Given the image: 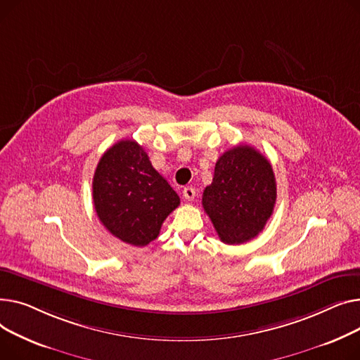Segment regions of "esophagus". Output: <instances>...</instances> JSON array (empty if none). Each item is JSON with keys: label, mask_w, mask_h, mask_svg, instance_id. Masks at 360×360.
<instances>
[{"label": "esophagus", "mask_w": 360, "mask_h": 360, "mask_svg": "<svg viewBox=\"0 0 360 360\" xmlns=\"http://www.w3.org/2000/svg\"><path fill=\"white\" fill-rule=\"evenodd\" d=\"M183 196H184V199L186 200H193L195 199V196H196V192H195V188L193 187H184V190H183Z\"/></svg>", "instance_id": "esophagus-1"}]
</instances>
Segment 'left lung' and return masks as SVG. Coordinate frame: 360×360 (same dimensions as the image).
Listing matches in <instances>:
<instances>
[{
	"label": "left lung",
	"instance_id": "left-lung-1",
	"mask_svg": "<svg viewBox=\"0 0 360 360\" xmlns=\"http://www.w3.org/2000/svg\"><path fill=\"white\" fill-rule=\"evenodd\" d=\"M276 180L269 160L250 145L225 151L215 164L202 205L222 243L238 245L256 238L273 214Z\"/></svg>",
	"mask_w": 360,
	"mask_h": 360
}]
</instances>
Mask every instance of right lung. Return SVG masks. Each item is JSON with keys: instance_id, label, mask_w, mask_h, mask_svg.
<instances>
[{"instance_id": "obj_1", "label": "right lung", "mask_w": 360, "mask_h": 360, "mask_svg": "<svg viewBox=\"0 0 360 360\" xmlns=\"http://www.w3.org/2000/svg\"><path fill=\"white\" fill-rule=\"evenodd\" d=\"M93 202L100 222L112 236L145 247L158 237L180 198L153 167L143 148L123 139L110 146L97 164Z\"/></svg>"}]
</instances>
